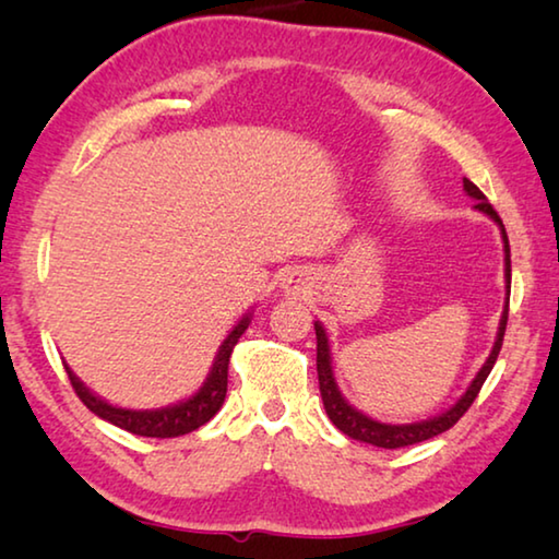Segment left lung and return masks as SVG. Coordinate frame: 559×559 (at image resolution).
<instances>
[{"instance_id":"left-lung-1","label":"left lung","mask_w":559,"mask_h":559,"mask_svg":"<svg viewBox=\"0 0 559 559\" xmlns=\"http://www.w3.org/2000/svg\"><path fill=\"white\" fill-rule=\"evenodd\" d=\"M463 189H466L468 197L476 200V210L488 214L490 219H493L500 226V234H503V249H506V283H508V293H506V308H503V316H500V325H498V337H496V345L490 349L488 359L480 367L478 374L473 377V382L468 384V390L461 394V400L447 409L439 416H433V419L427 421H416V424H382V421H374L370 416L357 412L353 404L345 402V396L340 394L337 390V382H335V374H333V359H330V345H328V335L325 330L320 323H316V340H318V382H320V396H323V404H325V412L330 416V421L335 424V427L347 433L349 439H357V441H365V443H372V447H380V449H402V447H412V443H419V441H427L431 437H439V433L449 431L453 424H456L463 414L468 412V406L476 400L480 386H484L486 377L493 370L496 359L500 347H503V335H506V325H508V300H510V243H508V234H506V226L500 222L498 212L493 206L488 204L486 194L480 192V189L471 182V179H463Z\"/></svg>"}]
</instances>
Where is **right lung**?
<instances>
[{
	"label": "right lung",
	"instance_id": "add662e5",
	"mask_svg": "<svg viewBox=\"0 0 559 559\" xmlns=\"http://www.w3.org/2000/svg\"><path fill=\"white\" fill-rule=\"evenodd\" d=\"M249 323H251V318L243 316L239 320V325H234L231 333L226 335V340L219 347V353H216V357H214L212 372H210V377H206V382L200 386V392L192 394L185 402L165 406V409H150V412L147 409L145 412L120 409V406L103 402L100 396L86 390L83 382L69 370V367H66V372H69L71 386H73V392L79 394V400L86 404L93 414L100 416V419L116 424V427L126 429L130 433H138V437H150V439L182 437V433L204 427V424L222 409L224 396H226V377H229L231 349L236 343H239V337L246 333Z\"/></svg>",
	"mask_w": 559,
	"mask_h": 559
}]
</instances>
